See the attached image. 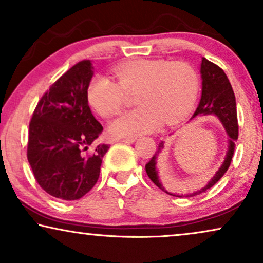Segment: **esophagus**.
<instances>
[{
  "mask_svg": "<svg viewBox=\"0 0 263 263\" xmlns=\"http://www.w3.org/2000/svg\"><path fill=\"white\" fill-rule=\"evenodd\" d=\"M136 141V138H127V139H122L121 142H125V143H134Z\"/></svg>",
  "mask_w": 263,
  "mask_h": 263,
  "instance_id": "esophagus-1",
  "label": "esophagus"
}]
</instances>
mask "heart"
I'll return each mask as SVG.
<instances>
[{"label": "heart", "mask_w": 263, "mask_h": 263, "mask_svg": "<svg viewBox=\"0 0 263 263\" xmlns=\"http://www.w3.org/2000/svg\"><path fill=\"white\" fill-rule=\"evenodd\" d=\"M117 82L97 75L87 88V99L99 115L110 117L124 105L125 93H135V109L125 111L110 123L117 138L138 136L175 123L189 114L199 91L196 70L186 62L139 59L115 68Z\"/></svg>", "instance_id": "b5f03b06"}]
</instances>
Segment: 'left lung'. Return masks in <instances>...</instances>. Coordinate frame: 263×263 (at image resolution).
<instances>
[{
    "label": "left lung",
    "instance_id": "8db88e82",
    "mask_svg": "<svg viewBox=\"0 0 263 263\" xmlns=\"http://www.w3.org/2000/svg\"><path fill=\"white\" fill-rule=\"evenodd\" d=\"M200 73L201 79H202V93H201L200 103L196 107L195 112L193 115L192 120L197 116H207V115H214L215 117H218L219 121H220L222 125H224L226 134L229 135L228 152H226L225 159L222 161L221 166L219 167V170L215 172V175L210 179V182H208L203 188H201L197 190V192H194L192 194L176 195V194L167 192V190L164 188V185L161 184L159 179V175H158L157 159L158 156H159L164 149V141H161L159 145H158V149L156 151V153H154L152 159L146 164V172L147 175H148V177L151 178V181H152L158 188L172 196H195L212 188V186L225 175V172L228 171L230 164H231L233 152H235V142L237 141V139H238V122H237L235 93H233L232 86L230 84L229 79L224 73V70H222L220 67H218L217 64L212 63L211 61H208L204 59V57H202Z\"/></svg>",
    "mask_w": 263,
    "mask_h": 263
}]
</instances>
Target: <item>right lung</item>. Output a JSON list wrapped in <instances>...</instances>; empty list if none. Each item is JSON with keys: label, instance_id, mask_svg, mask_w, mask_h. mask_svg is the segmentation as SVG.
I'll return each instance as SVG.
<instances>
[{"label": "right lung", "instance_id": "right-lung-1", "mask_svg": "<svg viewBox=\"0 0 263 263\" xmlns=\"http://www.w3.org/2000/svg\"><path fill=\"white\" fill-rule=\"evenodd\" d=\"M89 60L67 70L42 97L30 122L27 159L35 181L57 199H81L98 181L109 145L88 151L103 132L88 106Z\"/></svg>", "mask_w": 263, "mask_h": 263}]
</instances>
